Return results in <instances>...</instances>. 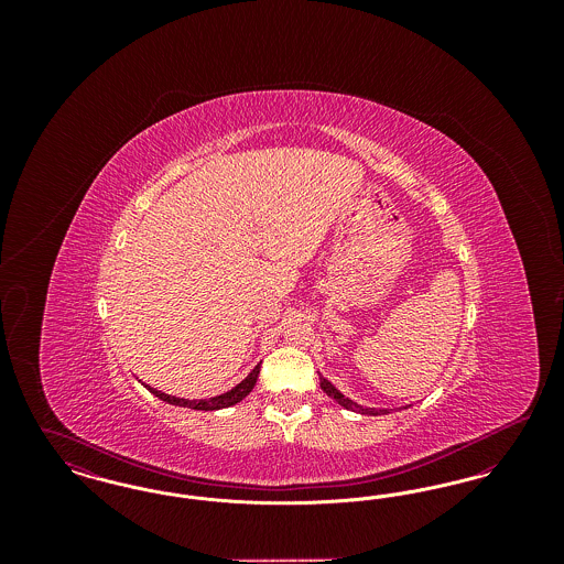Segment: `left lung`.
Returning a JSON list of instances; mask_svg holds the SVG:
<instances>
[{"mask_svg":"<svg viewBox=\"0 0 564 564\" xmlns=\"http://www.w3.org/2000/svg\"><path fill=\"white\" fill-rule=\"evenodd\" d=\"M319 384H322L323 391L332 398V400H336V402L340 403L343 408H347V410H352V412H359V414H372V416H378V414H387V410H376V408H364V405H359V403L352 402L349 398H345L327 378H323L319 376Z\"/></svg>","mask_w":564,"mask_h":564,"instance_id":"obj_1","label":"left lung"}]
</instances>
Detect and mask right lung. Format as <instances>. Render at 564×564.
Masks as SVG:
<instances>
[{"label": "right lung", "mask_w": 564, "mask_h": 564, "mask_svg": "<svg viewBox=\"0 0 564 564\" xmlns=\"http://www.w3.org/2000/svg\"><path fill=\"white\" fill-rule=\"evenodd\" d=\"M258 375H260V364H258V366L247 375V378L241 380L235 389H230V391H226V393H221V395L209 398V400H184V398H175V395H166V393H162V391H156V389H152L150 384H145V387H148L150 393H154L162 402L182 405V408H192V410H221V408H230V405H235V403L245 400V398L251 393V389L256 387Z\"/></svg>", "instance_id": "add662e5"}]
</instances>
